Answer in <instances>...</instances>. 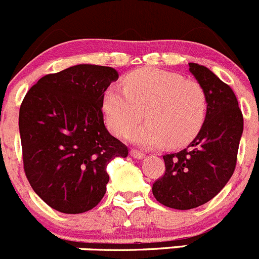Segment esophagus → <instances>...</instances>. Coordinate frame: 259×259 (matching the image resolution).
Instances as JSON below:
<instances>
[{"instance_id":"esophagus-1","label":"esophagus","mask_w":259,"mask_h":259,"mask_svg":"<svg viewBox=\"0 0 259 259\" xmlns=\"http://www.w3.org/2000/svg\"><path fill=\"white\" fill-rule=\"evenodd\" d=\"M130 155H132L134 159H143L145 156V154L142 153V151H138L133 149V150L130 151Z\"/></svg>"}]
</instances>
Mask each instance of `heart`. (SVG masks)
I'll use <instances>...</instances> for the list:
<instances>
[{"instance_id":"obj_1","label":"heart","mask_w":259,"mask_h":259,"mask_svg":"<svg viewBox=\"0 0 259 259\" xmlns=\"http://www.w3.org/2000/svg\"><path fill=\"white\" fill-rule=\"evenodd\" d=\"M124 88L104 93L106 124L117 137L129 134L143 119L146 122L130 135L142 148H171L189 144L200 132L207 114V98L198 82L165 70L143 67L130 72ZM145 113H143L142 111Z\"/></svg>"}]
</instances>
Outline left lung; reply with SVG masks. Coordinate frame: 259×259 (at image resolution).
<instances>
[{
    "label": "left lung",
    "mask_w": 259,
    "mask_h": 259,
    "mask_svg": "<svg viewBox=\"0 0 259 259\" xmlns=\"http://www.w3.org/2000/svg\"><path fill=\"white\" fill-rule=\"evenodd\" d=\"M189 71L204 90V122L187 149L163 156L165 174L153 184V194L169 208L187 210L213 199L236 169L243 115L233 90L208 67L189 62Z\"/></svg>",
    "instance_id": "1"
}]
</instances>
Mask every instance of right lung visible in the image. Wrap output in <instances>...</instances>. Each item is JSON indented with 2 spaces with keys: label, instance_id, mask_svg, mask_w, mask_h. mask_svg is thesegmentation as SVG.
Returning <instances> with one entry per match:
<instances>
[{
  "label": "right lung",
  "instance_id": "right-lung-1",
  "mask_svg": "<svg viewBox=\"0 0 259 259\" xmlns=\"http://www.w3.org/2000/svg\"><path fill=\"white\" fill-rule=\"evenodd\" d=\"M119 77L113 67L80 64L41 77L20 108L23 168L36 194L54 209H93L106 192V166L127 148L104 124L103 98Z\"/></svg>",
  "mask_w": 259,
  "mask_h": 259
}]
</instances>
